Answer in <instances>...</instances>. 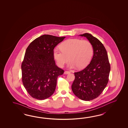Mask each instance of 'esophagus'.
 I'll use <instances>...</instances> for the list:
<instances>
[{
	"label": "esophagus",
	"mask_w": 128,
	"mask_h": 128,
	"mask_svg": "<svg viewBox=\"0 0 128 128\" xmlns=\"http://www.w3.org/2000/svg\"><path fill=\"white\" fill-rule=\"evenodd\" d=\"M64 73L65 74H68L70 73V72L69 71H65L64 72Z\"/></svg>",
	"instance_id": "obj_1"
}]
</instances>
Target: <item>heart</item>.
I'll list each match as a JSON object with an SVG mask.
<instances>
[{"label":"heart","instance_id":"b5f03b06","mask_svg":"<svg viewBox=\"0 0 128 128\" xmlns=\"http://www.w3.org/2000/svg\"><path fill=\"white\" fill-rule=\"evenodd\" d=\"M60 48L53 50L54 58L60 67H63L69 58L68 67L83 68L90 63L93 54V48L90 41L79 39L64 41L60 45Z\"/></svg>","mask_w":128,"mask_h":128}]
</instances>
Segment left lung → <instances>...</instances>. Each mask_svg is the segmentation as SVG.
I'll list each match as a JSON object with an SVG mask.
<instances>
[{"instance_id":"left-lung-1","label":"left lung","mask_w":128,"mask_h":128,"mask_svg":"<svg viewBox=\"0 0 128 128\" xmlns=\"http://www.w3.org/2000/svg\"><path fill=\"white\" fill-rule=\"evenodd\" d=\"M80 36L86 37L92 44L94 54L86 68L74 72L75 79L71 87L77 97L84 101H90L100 95L106 86L110 64L106 49L98 38L87 33Z\"/></svg>"}]
</instances>
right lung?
<instances>
[{
    "label": "right lung",
    "instance_id": "right-lung-1",
    "mask_svg": "<svg viewBox=\"0 0 128 128\" xmlns=\"http://www.w3.org/2000/svg\"><path fill=\"white\" fill-rule=\"evenodd\" d=\"M65 38L44 35L27 47L22 62V81L33 98L44 100L54 92L58 77L64 70L55 64L53 50Z\"/></svg>",
    "mask_w": 128,
    "mask_h": 128
}]
</instances>
